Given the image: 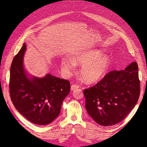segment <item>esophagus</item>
I'll list each match as a JSON object with an SVG mask.
<instances>
[{"label":"esophagus","instance_id":"obj_1","mask_svg":"<svg viewBox=\"0 0 147 147\" xmlns=\"http://www.w3.org/2000/svg\"><path fill=\"white\" fill-rule=\"evenodd\" d=\"M79 87H80V86L78 85H75V84H74V85H71V90H76L77 88H78Z\"/></svg>","mask_w":147,"mask_h":147}]
</instances>
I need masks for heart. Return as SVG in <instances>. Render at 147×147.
Returning <instances> with one entry per match:
<instances>
[{
  "mask_svg": "<svg viewBox=\"0 0 147 147\" xmlns=\"http://www.w3.org/2000/svg\"><path fill=\"white\" fill-rule=\"evenodd\" d=\"M98 51H90L74 57L73 61L64 59L62 67L67 76H71L75 70V65H82L81 76L88 83L99 82L107 73L110 65V59L106 55H101Z\"/></svg>",
  "mask_w": 147,
  "mask_h": 147,
  "instance_id": "b5f03b06",
  "label": "heart"
}]
</instances>
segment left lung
<instances>
[{"label":"left lung","instance_id":"left-lung-1","mask_svg":"<svg viewBox=\"0 0 147 147\" xmlns=\"http://www.w3.org/2000/svg\"><path fill=\"white\" fill-rule=\"evenodd\" d=\"M140 93L136 62L121 71H112L90 88L85 89V107L100 125L110 126L124 119L135 107Z\"/></svg>","mask_w":147,"mask_h":147}]
</instances>
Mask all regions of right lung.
Segmentation results:
<instances>
[{
    "label": "right lung",
    "mask_w": 147,
    "mask_h": 147,
    "mask_svg": "<svg viewBox=\"0 0 147 147\" xmlns=\"http://www.w3.org/2000/svg\"><path fill=\"white\" fill-rule=\"evenodd\" d=\"M26 45L12 60L9 79V94L17 111L28 120L46 125L57 117L62 101L70 92V82L47 74L40 78L27 77L23 67Z\"/></svg>",
    "instance_id": "1"
}]
</instances>
